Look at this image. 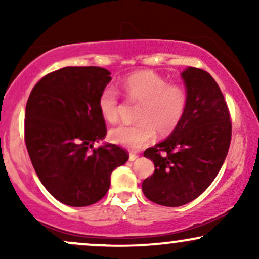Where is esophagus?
<instances>
[{
	"mask_svg": "<svg viewBox=\"0 0 259 259\" xmlns=\"http://www.w3.org/2000/svg\"><path fill=\"white\" fill-rule=\"evenodd\" d=\"M138 158H139V154L130 152V154H129V160H130V162H134V160H136Z\"/></svg>",
	"mask_w": 259,
	"mask_h": 259,
	"instance_id": "esophagus-1",
	"label": "esophagus"
}]
</instances>
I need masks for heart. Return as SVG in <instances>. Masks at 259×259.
<instances>
[{
    "label": "heart",
    "mask_w": 259,
    "mask_h": 259,
    "mask_svg": "<svg viewBox=\"0 0 259 259\" xmlns=\"http://www.w3.org/2000/svg\"><path fill=\"white\" fill-rule=\"evenodd\" d=\"M121 91L130 101L140 102L136 111L135 125L121 124L109 132L114 144L139 150L146 146L156 136L169 135L180 125L189 105V94L184 85L168 82L158 74L145 70L129 75L121 81ZM100 113L109 123L119 118V95L112 86L101 90L97 100Z\"/></svg>",
    "instance_id": "b5f03b06"
}]
</instances>
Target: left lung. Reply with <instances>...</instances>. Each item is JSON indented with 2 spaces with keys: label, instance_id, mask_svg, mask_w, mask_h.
<instances>
[{
  "label": "left lung",
  "instance_id": "8db88e82",
  "mask_svg": "<svg viewBox=\"0 0 259 259\" xmlns=\"http://www.w3.org/2000/svg\"><path fill=\"white\" fill-rule=\"evenodd\" d=\"M189 105L180 125L164 141L147 148L154 171L142 183L150 201L179 207L197 198L214 180L230 147V112L209 73L189 67L181 73Z\"/></svg>",
  "mask_w": 259,
  "mask_h": 259
}]
</instances>
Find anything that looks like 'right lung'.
Instances as JSON below:
<instances>
[{"mask_svg": "<svg viewBox=\"0 0 259 259\" xmlns=\"http://www.w3.org/2000/svg\"><path fill=\"white\" fill-rule=\"evenodd\" d=\"M101 67H65L47 74L26 102L24 140L42 185L72 207L96 203L108 191L111 174L129 159L126 150L107 144L97 100L111 81Z\"/></svg>", "mask_w": 259, "mask_h": 259, "instance_id": "obj_1", "label": "right lung"}]
</instances>
